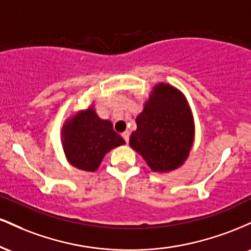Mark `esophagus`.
<instances>
[{"instance_id":"esophagus-1","label":"esophagus","mask_w":251,"mask_h":251,"mask_svg":"<svg viewBox=\"0 0 251 251\" xmlns=\"http://www.w3.org/2000/svg\"><path fill=\"white\" fill-rule=\"evenodd\" d=\"M122 137L124 138V140H125L126 143H128V139H129V132L128 131H125L122 133Z\"/></svg>"}]
</instances>
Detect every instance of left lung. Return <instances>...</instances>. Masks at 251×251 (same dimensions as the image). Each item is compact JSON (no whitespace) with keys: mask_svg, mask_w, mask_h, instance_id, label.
Here are the masks:
<instances>
[{"mask_svg":"<svg viewBox=\"0 0 251 251\" xmlns=\"http://www.w3.org/2000/svg\"><path fill=\"white\" fill-rule=\"evenodd\" d=\"M137 129L129 146L154 172L175 170L185 162L194 142L195 127L185 97L168 83H159L135 119Z\"/></svg>","mask_w":251,"mask_h":251,"instance_id":"1","label":"left lung"}]
</instances>
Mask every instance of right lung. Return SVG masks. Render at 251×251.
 Listing matches in <instances>:
<instances>
[{
  "label": "right lung",
  "instance_id": "add662e5",
  "mask_svg": "<svg viewBox=\"0 0 251 251\" xmlns=\"http://www.w3.org/2000/svg\"><path fill=\"white\" fill-rule=\"evenodd\" d=\"M125 144L109 120L89 107L67 120L62 127V146L67 160L83 171H96L108 151Z\"/></svg>",
  "mask_w": 251,
  "mask_h": 251
}]
</instances>
